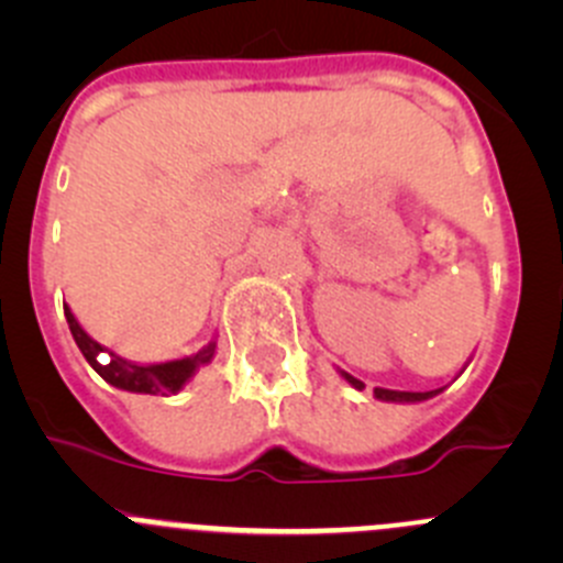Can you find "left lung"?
I'll list each match as a JSON object with an SVG mask.
<instances>
[{
    "mask_svg": "<svg viewBox=\"0 0 563 563\" xmlns=\"http://www.w3.org/2000/svg\"><path fill=\"white\" fill-rule=\"evenodd\" d=\"M468 362H465V365H468ZM463 371H465V367H463ZM463 371H460V373H463ZM338 373H340V378H343V382L349 384V387L365 389V384H362L360 378L351 376V373L340 371V367H338ZM441 391H444V387H441V389H430V391H400V389L376 387V389H373V397H376V400H384V402H422V400H430V397L441 395Z\"/></svg>",
    "mask_w": 563,
    "mask_h": 563,
    "instance_id": "1",
    "label": "left lung"
}]
</instances>
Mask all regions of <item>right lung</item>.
<instances>
[{
  "label": "right lung",
  "mask_w": 563,
  "mask_h": 563,
  "mask_svg": "<svg viewBox=\"0 0 563 563\" xmlns=\"http://www.w3.org/2000/svg\"><path fill=\"white\" fill-rule=\"evenodd\" d=\"M65 318L67 327H70L73 340L81 349L84 360L92 365V371L98 373L103 382L111 384V387L135 391V395H176L185 384H190V378L196 376L198 367L209 365L218 354V334L203 345L198 354L181 356V360H168V362H130L124 356L113 354L111 349H106L103 343L92 338L87 329L78 323V318L73 316V310L65 305ZM106 353L109 356V365L103 366L97 362V356Z\"/></svg>",
  "instance_id": "right-lung-1"
}]
</instances>
